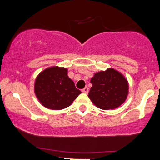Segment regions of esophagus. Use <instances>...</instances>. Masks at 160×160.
Here are the masks:
<instances>
[{
  "instance_id": "34e87169",
  "label": "esophagus",
  "mask_w": 160,
  "mask_h": 160,
  "mask_svg": "<svg viewBox=\"0 0 160 160\" xmlns=\"http://www.w3.org/2000/svg\"><path fill=\"white\" fill-rule=\"evenodd\" d=\"M82 92L86 93V94H87V93L89 92V88H88L87 86H86V87L84 88V89H82Z\"/></svg>"
}]
</instances>
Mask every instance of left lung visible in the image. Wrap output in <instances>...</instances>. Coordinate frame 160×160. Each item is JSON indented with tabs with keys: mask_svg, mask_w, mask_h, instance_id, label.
I'll list each match as a JSON object with an SVG mask.
<instances>
[{
	"mask_svg": "<svg viewBox=\"0 0 160 160\" xmlns=\"http://www.w3.org/2000/svg\"><path fill=\"white\" fill-rule=\"evenodd\" d=\"M90 82L92 86L88 96L92 102L101 109H115L123 104L127 98V79L112 68L95 73Z\"/></svg>",
	"mask_w": 160,
	"mask_h": 160,
	"instance_id": "obj_1",
	"label": "left lung"
}]
</instances>
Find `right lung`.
Returning a JSON list of instances; mask_svg holds the SVG:
<instances>
[{"label":"right lung","instance_id":"add662e5","mask_svg":"<svg viewBox=\"0 0 160 160\" xmlns=\"http://www.w3.org/2000/svg\"><path fill=\"white\" fill-rule=\"evenodd\" d=\"M34 93L40 104L51 110L69 107L81 93L68 76V69L58 66L43 70L36 78Z\"/></svg>","mask_w":160,"mask_h":160}]
</instances>
